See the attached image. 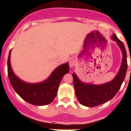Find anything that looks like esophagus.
I'll return each mask as SVG.
<instances>
[{
	"instance_id": "esophagus-1",
	"label": "esophagus",
	"mask_w": 131,
	"mask_h": 131,
	"mask_svg": "<svg viewBox=\"0 0 131 131\" xmlns=\"http://www.w3.org/2000/svg\"><path fill=\"white\" fill-rule=\"evenodd\" d=\"M69 65L70 68H73L75 66V61L73 59H71V60H69Z\"/></svg>"
}]
</instances>
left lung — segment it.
Masks as SVG:
<instances>
[{
	"instance_id": "obj_1",
	"label": "left lung",
	"mask_w": 131,
	"mask_h": 131,
	"mask_svg": "<svg viewBox=\"0 0 131 131\" xmlns=\"http://www.w3.org/2000/svg\"><path fill=\"white\" fill-rule=\"evenodd\" d=\"M121 50L123 54L121 67L115 78L108 83L93 84L82 82L75 73L72 74L75 95L82 105L92 107L104 104L112 99L119 90L124 81L127 70V52L125 46L115 33L112 37Z\"/></svg>"
}]
</instances>
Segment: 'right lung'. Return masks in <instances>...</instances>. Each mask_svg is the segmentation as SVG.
Here are the masks:
<instances>
[{
  "instance_id": "add662e5",
  "label": "right lung",
  "mask_w": 131,
  "mask_h": 131,
  "mask_svg": "<svg viewBox=\"0 0 131 131\" xmlns=\"http://www.w3.org/2000/svg\"><path fill=\"white\" fill-rule=\"evenodd\" d=\"M10 54L8 58V75L10 84L16 92L27 102L35 106L49 104L57 94L60 83L65 74L69 72V63L59 66L54 69L47 79L37 83L24 82L14 73L10 63Z\"/></svg>"
}]
</instances>
